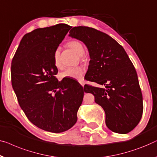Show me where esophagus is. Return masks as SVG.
<instances>
[{
  "label": "esophagus",
  "instance_id": "1",
  "mask_svg": "<svg viewBox=\"0 0 157 157\" xmlns=\"http://www.w3.org/2000/svg\"><path fill=\"white\" fill-rule=\"evenodd\" d=\"M79 83H80L81 85L83 86V87L84 86V84H85V83H84L83 81H79Z\"/></svg>",
  "mask_w": 157,
  "mask_h": 157
}]
</instances>
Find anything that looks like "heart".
Returning <instances> with one entry per match:
<instances>
[{
  "mask_svg": "<svg viewBox=\"0 0 157 157\" xmlns=\"http://www.w3.org/2000/svg\"><path fill=\"white\" fill-rule=\"evenodd\" d=\"M67 46L71 48L77 55L80 56L81 59L82 61L86 60V56L84 55L85 48L82 42L78 40H71L67 43ZM59 49H57L54 52V62L56 67H60V61H59ZM84 74V70L80 67L67 68L60 74V78H73L77 80H82Z\"/></svg>",
  "mask_w": 157,
  "mask_h": 157,
  "instance_id": "b5f03b06",
  "label": "heart"
}]
</instances>
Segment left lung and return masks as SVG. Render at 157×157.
<instances>
[{
  "label": "left lung",
  "mask_w": 157,
  "mask_h": 157,
  "mask_svg": "<svg viewBox=\"0 0 157 157\" xmlns=\"http://www.w3.org/2000/svg\"><path fill=\"white\" fill-rule=\"evenodd\" d=\"M69 37L87 47L90 62L86 79L104 88L84 86L103 108L106 126L127 134L137 125L143 113L142 94L133 63L123 47L107 34L88 27H74Z\"/></svg>",
  "instance_id": "left-lung-1"
}]
</instances>
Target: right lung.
<instances>
[{
	"instance_id": "1",
	"label": "right lung",
	"mask_w": 157,
	"mask_h": 157,
	"mask_svg": "<svg viewBox=\"0 0 157 157\" xmlns=\"http://www.w3.org/2000/svg\"><path fill=\"white\" fill-rule=\"evenodd\" d=\"M67 24L38 28L20 41L11 63V81L20 108L33 124L59 133L72 128L83 98L76 81H59L54 54L68 32Z\"/></svg>"
}]
</instances>
